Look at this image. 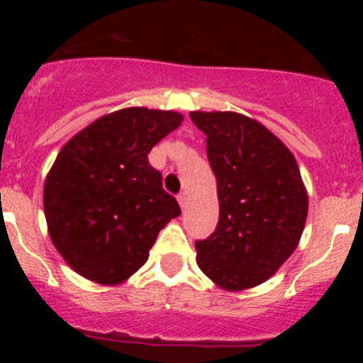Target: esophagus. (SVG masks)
Instances as JSON below:
<instances>
[{"label": "esophagus", "instance_id": "obj_1", "mask_svg": "<svg viewBox=\"0 0 363 363\" xmlns=\"http://www.w3.org/2000/svg\"><path fill=\"white\" fill-rule=\"evenodd\" d=\"M177 200H179V205H181L182 208H186V205H188V195H186L184 191H182V193H179Z\"/></svg>", "mask_w": 363, "mask_h": 363}]
</instances>
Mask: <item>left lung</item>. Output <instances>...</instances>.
Segmentation results:
<instances>
[{
  "label": "left lung",
  "mask_w": 363,
  "mask_h": 363,
  "mask_svg": "<svg viewBox=\"0 0 363 363\" xmlns=\"http://www.w3.org/2000/svg\"><path fill=\"white\" fill-rule=\"evenodd\" d=\"M207 137L218 182L219 219L196 240V263L225 290L269 279L295 251L307 218V193L290 149L265 126L235 112H191Z\"/></svg>",
  "instance_id": "8db88e82"
}]
</instances>
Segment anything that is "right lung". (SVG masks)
Returning a JSON list of instances; mask_svg holds the SVG:
<instances>
[{
    "instance_id": "1",
    "label": "right lung",
    "mask_w": 363,
    "mask_h": 363,
    "mask_svg": "<svg viewBox=\"0 0 363 363\" xmlns=\"http://www.w3.org/2000/svg\"><path fill=\"white\" fill-rule=\"evenodd\" d=\"M181 121L177 112L123 108L61 149L43 208L54 246L80 276L101 284L128 279L147 262L160 230L181 214L147 160Z\"/></svg>"
}]
</instances>
